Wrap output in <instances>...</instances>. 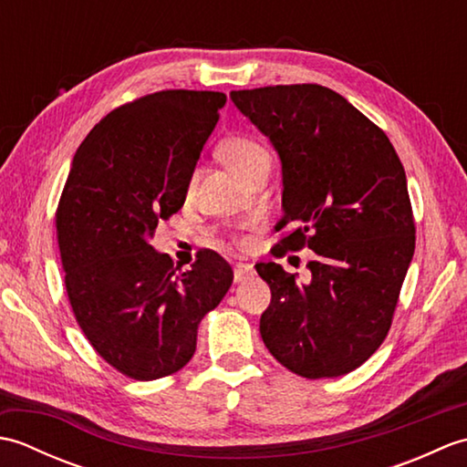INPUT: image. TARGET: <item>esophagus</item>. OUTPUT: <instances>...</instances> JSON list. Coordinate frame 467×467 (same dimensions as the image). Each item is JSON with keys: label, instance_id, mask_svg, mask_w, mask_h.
Here are the masks:
<instances>
[{"label": "esophagus", "instance_id": "obj_1", "mask_svg": "<svg viewBox=\"0 0 467 467\" xmlns=\"http://www.w3.org/2000/svg\"><path fill=\"white\" fill-rule=\"evenodd\" d=\"M251 276H254L253 265H246V263L234 265V283H243L246 279H251Z\"/></svg>", "mask_w": 467, "mask_h": 467}]
</instances>
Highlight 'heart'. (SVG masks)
<instances>
[{
  "label": "heart",
  "mask_w": 467,
  "mask_h": 467,
  "mask_svg": "<svg viewBox=\"0 0 467 467\" xmlns=\"http://www.w3.org/2000/svg\"><path fill=\"white\" fill-rule=\"evenodd\" d=\"M223 158L226 166L231 168L234 174H241L254 162L263 161V158H269V152L265 150L263 144L253 140V138L236 136L223 144Z\"/></svg>",
  "instance_id": "1"
}]
</instances>
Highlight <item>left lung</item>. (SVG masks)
Masks as SVG:
<instances>
[{"instance_id":"1","label":"left lung","mask_w":467,"mask_h":467,"mask_svg":"<svg viewBox=\"0 0 467 467\" xmlns=\"http://www.w3.org/2000/svg\"><path fill=\"white\" fill-rule=\"evenodd\" d=\"M234 106L281 158L279 253L309 246V279L276 263L256 273L271 286L261 337L276 361L306 379L363 365L391 327L415 251L408 178L389 138L329 88L233 90Z\"/></svg>"}]
</instances>
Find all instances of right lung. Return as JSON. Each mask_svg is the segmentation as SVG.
<instances>
[{"instance_id": "1", "label": "right lung", "mask_w": 467, "mask_h": 467, "mask_svg": "<svg viewBox=\"0 0 467 467\" xmlns=\"http://www.w3.org/2000/svg\"><path fill=\"white\" fill-rule=\"evenodd\" d=\"M223 92L166 90L116 108L74 154L56 228L66 291L98 355L138 381L192 359L198 325L223 301L233 269L202 253L191 271L150 244L178 213Z\"/></svg>"}]
</instances>
